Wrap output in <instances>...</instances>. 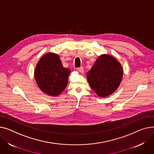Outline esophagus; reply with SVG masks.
Segmentation results:
<instances>
[{
	"instance_id": "1",
	"label": "esophagus",
	"mask_w": 154,
	"mask_h": 154,
	"mask_svg": "<svg viewBox=\"0 0 154 154\" xmlns=\"http://www.w3.org/2000/svg\"><path fill=\"white\" fill-rule=\"evenodd\" d=\"M77 71H79V72L84 73V68H83L82 67H80L77 68Z\"/></svg>"
}]
</instances>
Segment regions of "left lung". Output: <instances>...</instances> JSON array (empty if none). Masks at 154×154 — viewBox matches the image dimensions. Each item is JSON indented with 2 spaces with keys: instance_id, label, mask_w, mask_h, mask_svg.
Wrapping results in <instances>:
<instances>
[{
  "instance_id": "1",
  "label": "left lung",
  "mask_w": 154,
  "mask_h": 154,
  "mask_svg": "<svg viewBox=\"0 0 154 154\" xmlns=\"http://www.w3.org/2000/svg\"><path fill=\"white\" fill-rule=\"evenodd\" d=\"M123 75L121 64L108 54L100 56L87 73L88 83L100 97H106L118 88Z\"/></svg>"
}]
</instances>
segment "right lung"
Listing matches in <instances>:
<instances>
[{"label":"right lung","mask_w":154,"mask_h":154,"mask_svg":"<svg viewBox=\"0 0 154 154\" xmlns=\"http://www.w3.org/2000/svg\"><path fill=\"white\" fill-rule=\"evenodd\" d=\"M70 70L63 66L59 56L48 53L43 56L35 70V79L43 92L57 96L66 88Z\"/></svg>","instance_id":"1"}]
</instances>
